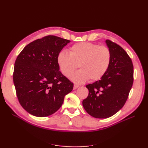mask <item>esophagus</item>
I'll use <instances>...</instances> for the list:
<instances>
[{"label": "esophagus", "instance_id": "obj_1", "mask_svg": "<svg viewBox=\"0 0 148 148\" xmlns=\"http://www.w3.org/2000/svg\"><path fill=\"white\" fill-rule=\"evenodd\" d=\"M78 87H79V85L75 84H74V86H73V89H77Z\"/></svg>", "mask_w": 148, "mask_h": 148}]
</instances>
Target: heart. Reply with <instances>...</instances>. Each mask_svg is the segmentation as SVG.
Listing matches in <instances>:
<instances>
[{"instance_id": "1", "label": "heart", "mask_w": 148, "mask_h": 148, "mask_svg": "<svg viewBox=\"0 0 148 148\" xmlns=\"http://www.w3.org/2000/svg\"><path fill=\"white\" fill-rule=\"evenodd\" d=\"M110 49L97 44L83 42L75 44L69 49V54L65 51L59 53L57 62L60 70L65 77H69L78 68L81 70L71 76L77 83L89 79L95 82L101 79L108 70L111 62Z\"/></svg>"}]
</instances>
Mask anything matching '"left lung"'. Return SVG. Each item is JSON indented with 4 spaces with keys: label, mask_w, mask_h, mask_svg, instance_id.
<instances>
[{
    "label": "left lung",
    "mask_w": 148,
    "mask_h": 148,
    "mask_svg": "<svg viewBox=\"0 0 148 148\" xmlns=\"http://www.w3.org/2000/svg\"><path fill=\"white\" fill-rule=\"evenodd\" d=\"M106 42L112 56L109 68L99 81L86 85L88 96L83 101L87 113L97 119L110 117L122 109L133 82V65L128 53L109 39Z\"/></svg>",
    "instance_id": "8db88e82"
}]
</instances>
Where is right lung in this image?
<instances>
[{"mask_svg":"<svg viewBox=\"0 0 148 148\" xmlns=\"http://www.w3.org/2000/svg\"><path fill=\"white\" fill-rule=\"evenodd\" d=\"M70 41L49 35L26 46L18 56L13 74L18 99L30 114L39 117L55 113L73 83L59 71V53Z\"/></svg>","mask_w":148,"mask_h":148,"instance_id":"add662e5","label":"right lung"}]
</instances>
